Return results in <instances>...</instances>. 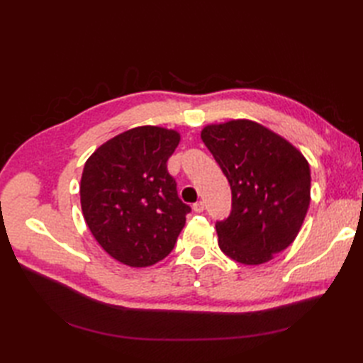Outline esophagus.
I'll return each mask as SVG.
<instances>
[{
    "instance_id": "1",
    "label": "esophagus",
    "mask_w": 363,
    "mask_h": 363,
    "mask_svg": "<svg viewBox=\"0 0 363 363\" xmlns=\"http://www.w3.org/2000/svg\"><path fill=\"white\" fill-rule=\"evenodd\" d=\"M192 208H194V212L200 213V212L204 211V203H203V201H196V203L192 206Z\"/></svg>"
}]
</instances>
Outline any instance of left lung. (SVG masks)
Listing matches in <instances>:
<instances>
[{
  "mask_svg": "<svg viewBox=\"0 0 363 363\" xmlns=\"http://www.w3.org/2000/svg\"><path fill=\"white\" fill-rule=\"evenodd\" d=\"M201 139L232 189V213L215 225L219 248L244 265L269 262L303 225L309 162L289 140L250 119L208 124Z\"/></svg>",
  "mask_w": 363,
  "mask_h": 363,
  "instance_id": "1",
  "label": "left lung"
}]
</instances>
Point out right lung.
Here are the masks:
<instances>
[{"instance_id":"1","label":"right lung","mask_w":363,"mask_h":363,"mask_svg":"<svg viewBox=\"0 0 363 363\" xmlns=\"http://www.w3.org/2000/svg\"><path fill=\"white\" fill-rule=\"evenodd\" d=\"M180 133L156 125L130 128L98 147L80 182L84 221L103 250L131 268L172 251L191 207L177 195L167 162Z\"/></svg>"}]
</instances>
